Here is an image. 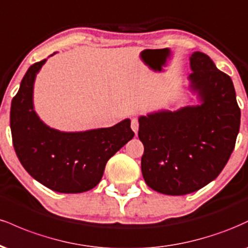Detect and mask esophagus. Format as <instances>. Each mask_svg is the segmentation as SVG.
<instances>
[{"instance_id": "1", "label": "esophagus", "mask_w": 248, "mask_h": 248, "mask_svg": "<svg viewBox=\"0 0 248 248\" xmlns=\"http://www.w3.org/2000/svg\"><path fill=\"white\" fill-rule=\"evenodd\" d=\"M130 127H132L134 133L138 134V132H139V120L138 119H133L132 124H130Z\"/></svg>"}]
</instances>
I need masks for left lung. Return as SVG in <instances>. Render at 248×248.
Returning a JSON list of instances; mask_svg holds the SVG:
<instances>
[{"label": "left lung", "instance_id": "obj_1", "mask_svg": "<svg viewBox=\"0 0 248 248\" xmlns=\"http://www.w3.org/2000/svg\"><path fill=\"white\" fill-rule=\"evenodd\" d=\"M190 88L201 105L139 118L142 175L148 186L164 195H187L217 178L240 127L231 78L199 51L190 57Z\"/></svg>", "mask_w": 248, "mask_h": 248}]
</instances>
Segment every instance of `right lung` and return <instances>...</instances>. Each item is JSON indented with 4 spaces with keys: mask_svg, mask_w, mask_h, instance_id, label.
I'll use <instances>...</instances> for the list:
<instances>
[{
    "mask_svg": "<svg viewBox=\"0 0 248 248\" xmlns=\"http://www.w3.org/2000/svg\"><path fill=\"white\" fill-rule=\"evenodd\" d=\"M46 59L27 71L11 101L10 128L17 157L36 181L62 193L93 189L107 161L134 138L130 120L109 128L66 133L43 122L33 109V82Z\"/></svg>",
    "mask_w": 248,
    "mask_h": 248,
    "instance_id": "right-lung-1",
    "label": "right lung"
}]
</instances>
